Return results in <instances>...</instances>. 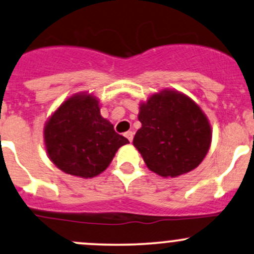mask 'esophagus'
<instances>
[{"label":"esophagus","instance_id":"1","mask_svg":"<svg viewBox=\"0 0 254 254\" xmlns=\"http://www.w3.org/2000/svg\"><path fill=\"white\" fill-rule=\"evenodd\" d=\"M124 136L125 137L127 138V140H129L130 142H132V138H133V132L132 131H127L124 133Z\"/></svg>","mask_w":254,"mask_h":254}]
</instances>
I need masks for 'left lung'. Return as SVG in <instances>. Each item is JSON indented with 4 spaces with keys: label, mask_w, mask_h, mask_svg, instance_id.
I'll use <instances>...</instances> for the list:
<instances>
[{
    "label": "left lung",
    "mask_w": 254,
    "mask_h": 254,
    "mask_svg": "<svg viewBox=\"0 0 254 254\" xmlns=\"http://www.w3.org/2000/svg\"><path fill=\"white\" fill-rule=\"evenodd\" d=\"M141 129L133 137L144 163L163 177L196 168L207 154L211 127L200 107L178 91L164 90L142 104Z\"/></svg>",
    "instance_id": "8db88e82"
}]
</instances>
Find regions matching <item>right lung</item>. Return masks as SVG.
Returning a JSON list of instances; mask_svg holds the SVG:
<instances>
[{
  "instance_id": "right-lung-1",
  "label": "right lung",
  "mask_w": 254,
  "mask_h": 254,
  "mask_svg": "<svg viewBox=\"0 0 254 254\" xmlns=\"http://www.w3.org/2000/svg\"><path fill=\"white\" fill-rule=\"evenodd\" d=\"M44 142L58 168L83 178L105 171L119 147L129 143L102 118L95 97L80 94L66 100L50 117Z\"/></svg>"
}]
</instances>
